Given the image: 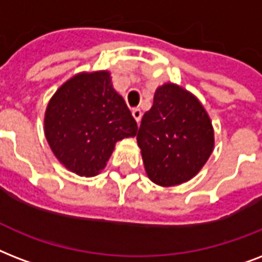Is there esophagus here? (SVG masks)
I'll list each match as a JSON object with an SVG mask.
<instances>
[{
  "label": "esophagus",
  "instance_id": "1",
  "mask_svg": "<svg viewBox=\"0 0 262 262\" xmlns=\"http://www.w3.org/2000/svg\"><path fill=\"white\" fill-rule=\"evenodd\" d=\"M133 116H134V119L137 120V123H139V121H141V119H142L141 109H138V108L133 109Z\"/></svg>",
  "mask_w": 262,
  "mask_h": 262
}]
</instances>
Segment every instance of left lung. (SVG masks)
Returning a JSON list of instances; mask_svg holds the SVG:
<instances>
[{"label":"left lung","mask_w":262,"mask_h":262,"mask_svg":"<svg viewBox=\"0 0 262 262\" xmlns=\"http://www.w3.org/2000/svg\"><path fill=\"white\" fill-rule=\"evenodd\" d=\"M146 173L169 187L201 171L213 151L212 121L202 103L183 87L165 83L154 93L137 135Z\"/></svg>","instance_id":"obj_1"}]
</instances>
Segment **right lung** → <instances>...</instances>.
Returning a JSON list of instances; mask_svg holds the SVG:
<instances>
[{"label":"right lung","instance_id":"add662e5","mask_svg":"<svg viewBox=\"0 0 262 262\" xmlns=\"http://www.w3.org/2000/svg\"><path fill=\"white\" fill-rule=\"evenodd\" d=\"M138 125L108 71L82 72L49 101L45 135L60 163L79 176L98 175L116 142L135 137Z\"/></svg>","mask_w":262,"mask_h":262}]
</instances>
